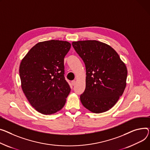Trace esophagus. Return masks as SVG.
<instances>
[{
	"label": "esophagus",
	"mask_w": 150,
	"mask_h": 150,
	"mask_svg": "<svg viewBox=\"0 0 150 150\" xmlns=\"http://www.w3.org/2000/svg\"><path fill=\"white\" fill-rule=\"evenodd\" d=\"M72 84L73 86H75V85L76 84V81H75V80L72 81Z\"/></svg>",
	"instance_id": "obj_1"
}]
</instances>
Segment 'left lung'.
I'll list each match as a JSON object with an SVG mask.
<instances>
[{
  "mask_svg": "<svg viewBox=\"0 0 150 150\" xmlns=\"http://www.w3.org/2000/svg\"><path fill=\"white\" fill-rule=\"evenodd\" d=\"M72 45L86 66V88L80 95L82 104L95 113L108 110L126 87L125 64L115 50L105 43L85 40L74 42Z\"/></svg>",
  "mask_w": 150,
  "mask_h": 150,
  "instance_id": "left-lung-1",
  "label": "left lung"
}]
</instances>
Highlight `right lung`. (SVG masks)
Instances as JSON below:
<instances>
[{"label": "right lung", "instance_id": "1", "mask_svg": "<svg viewBox=\"0 0 150 150\" xmlns=\"http://www.w3.org/2000/svg\"><path fill=\"white\" fill-rule=\"evenodd\" d=\"M71 45L66 41L40 42L23 58L19 67L22 88L38 112L51 115L64 107L71 92L64 78V58Z\"/></svg>", "mask_w": 150, "mask_h": 150}]
</instances>
